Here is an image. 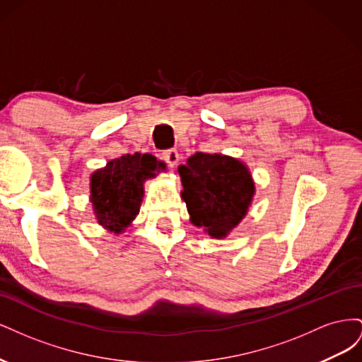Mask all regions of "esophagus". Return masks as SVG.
Masks as SVG:
<instances>
[{
  "instance_id": "34e87169",
  "label": "esophagus",
  "mask_w": 362,
  "mask_h": 362,
  "mask_svg": "<svg viewBox=\"0 0 362 362\" xmlns=\"http://www.w3.org/2000/svg\"><path fill=\"white\" fill-rule=\"evenodd\" d=\"M161 156H163L164 160H166V163L169 164L170 168L177 166V163H178V160H180V154H178L177 149H166V151H163Z\"/></svg>"
}]
</instances>
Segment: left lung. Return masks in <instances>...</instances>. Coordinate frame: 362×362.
Here are the masks:
<instances>
[{
	"label": "left lung",
	"mask_w": 362,
	"mask_h": 362,
	"mask_svg": "<svg viewBox=\"0 0 362 362\" xmlns=\"http://www.w3.org/2000/svg\"><path fill=\"white\" fill-rule=\"evenodd\" d=\"M182 199L192 222L211 237H225L247 211L255 187L243 163L221 154L196 152L181 164Z\"/></svg>",
	"instance_id": "8db88e82"
}]
</instances>
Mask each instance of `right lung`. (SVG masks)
Listing matches in <instances>:
<instances>
[{
  "mask_svg": "<svg viewBox=\"0 0 362 362\" xmlns=\"http://www.w3.org/2000/svg\"><path fill=\"white\" fill-rule=\"evenodd\" d=\"M161 163L149 154L122 156L96 170L90 180V201L98 223L119 234L139 214L144 181L154 178Z\"/></svg>",
  "mask_w": 362,
  "mask_h": 362,
  "instance_id": "add662e5",
  "label": "right lung"
}]
</instances>
